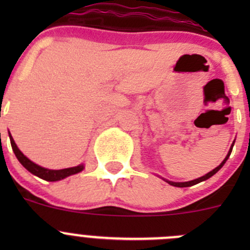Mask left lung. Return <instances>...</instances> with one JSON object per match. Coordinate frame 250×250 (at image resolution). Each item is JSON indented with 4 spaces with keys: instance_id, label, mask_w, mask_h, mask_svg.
Instances as JSON below:
<instances>
[{
    "instance_id": "obj_1",
    "label": "left lung",
    "mask_w": 250,
    "mask_h": 250,
    "mask_svg": "<svg viewBox=\"0 0 250 250\" xmlns=\"http://www.w3.org/2000/svg\"><path fill=\"white\" fill-rule=\"evenodd\" d=\"M233 145H234V141H233V143H232V145H231L230 150H229L228 155H226V157L224 158V161H223V162H221L220 165L218 166V167H216V168H214L213 170H210V172H209V173H207L206 175L201 176V178H197V179H195V180L185 181V183H175V181H170V180H167V179H163V180H165L166 183H168V184H169V185H172V186H176V188H188V186H193V185H196V184L201 183V181H204V180H207V179L211 178V176H213L214 174H215V173H218L219 170H220L221 168H223V166L225 165V163H226V161H228V160H229V157H230L231 152H232V147H233Z\"/></svg>"
}]
</instances>
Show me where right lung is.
I'll list each match as a JSON object with an SVG mask.
<instances>
[{
  "instance_id": "right-lung-1",
  "label": "right lung",
  "mask_w": 250,
  "mask_h": 250,
  "mask_svg": "<svg viewBox=\"0 0 250 250\" xmlns=\"http://www.w3.org/2000/svg\"><path fill=\"white\" fill-rule=\"evenodd\" d=\"M8 134H9V139H11L12 148H13L14 155L17 156L18 161L21 163L22 167H24L25 169H27L30 173L34 174V175L43 179V180H47V181L62 180V179L67 178V176L74 175V174L82 172V170L84 169V165H80V166H76V167H71V168H65V169H47V168L41 167V166L36 165V163H34L32 161H30L29 158H27L26 156L19 150V147L17 146L16 141H14L13 137L11 135V133H8Z\"/></svg>"
}]
</instances>
